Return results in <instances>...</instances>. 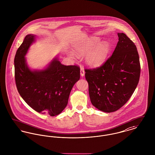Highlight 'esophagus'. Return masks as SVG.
<instances>
[{"label":"esophagus","mask_w":155,"mask_h":155,"mask_svg":"<svg viewBox=\"0 0 155 155\" xmlns=\"http://www.w3.org/2000/svg\"><path fill=\"white\" fill-rule=\"evenodd\" d=\"M84 69H83L82 68H81V76L82 77H83L84 76Z\"/></svg>","instance_id":"esophagus-1"}]
</instances>
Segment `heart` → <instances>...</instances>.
<instances>
[{
  "instance_id": "heart-1",
  "label": "heart",
  "mask_w": 155,
  "mask_h": 155,
  "mask_svg": "<svg viewBox=\"0 0 155 155\" xmlns=\"http://www.w3.org/2000/svg\"><path fill=\"white\" fill-rule=\"evenodd\" d=\"M100 39L92 37L84 40L73 46V52L78 56H84V62L90 68H96L105 62L110 51V45L107 41L100 42ZM68 56L74 59L75 54L69 52Z\"/></svg>"
}]
</instances>
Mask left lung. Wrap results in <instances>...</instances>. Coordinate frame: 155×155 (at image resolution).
I'll use <instances>...</instances> for the list:
<instances>
[{
	"instance_id": "8db88e82",
	"label": "left lung",
	"mask_w": 155,
	"mask_h": 155,
	"mask_svg": "<svg viewBox=\"0 0 155 155\" xmlns=\"http://www.w3.org/2000/svg\"><path fill=\"white\" fill-rule=\"evenodd\" d=\"M112 55L99 68L85 69L91 103L104 112H115L134 92L139 81L140 65L136 46L124 33Z\"/></svg>"
}]
</instances>
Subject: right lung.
Segmentation results:
<instances>
[{
    "label": "right lung",
    "instance_id": "right-lung-1",
    "mask_svg": "<svg viewBox=\"0 0 155 155\" xmlns=\"http://www.w3.org/2000/svg\"><path fill=\"white\" fill-rule=\"evenodd\" d=\"M35 39L34 35H26L16 53V87L23 99L35 111L56 116L68 104L73 86L80 79V68L63 65L55 57L43 69L31 70L25 56Z\"/></svg>",
    "mask_w": 155,
    "mask_h": 155
}]
</instances>
